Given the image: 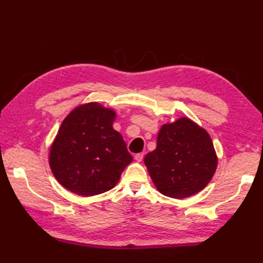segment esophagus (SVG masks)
I'll return each mask as SVG.
<instances>
[{
  "instance_id": "esophagus-1",
  "label": "esophagus",
  "mask_w": 263,
  "mask_h": 263,
  "mask_svg": "<svg viewBox=\"0 0 263 263\" xmlns=\"http://www.w3.org/2000/svg\"><path fill=\"white\" fill-rule=\"evenodd\" d=\"M135 159H136V161H138V163H140V161H142V159H143V154H137L135 156Z\"/></svg>"
}]
</instances>
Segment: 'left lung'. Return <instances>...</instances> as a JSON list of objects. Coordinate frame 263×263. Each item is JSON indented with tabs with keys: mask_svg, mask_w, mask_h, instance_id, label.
Masks as SVG:
<instances>
[{
	"mask_svg": "<svg viewBox=\"0 0 263 263\" xmlns=\"http://www.w3.org/2000/svg\"><path fill=\"white\" fill-rule=\"evenodd\" d=\"M218 157L209 133L189 117L160 127L157 147L144 164L158 191L174 199L189 198L214 177Z\"/></svg>",
	"mask_w": 263,
	"mask_h": 263,
	"instance_id": "8db88e82",
	"label": "left lung"
}]
</instances>
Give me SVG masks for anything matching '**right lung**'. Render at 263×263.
Returning <instances> with one entry per match:
<instances>
[{"label":"right lung","instance_id":"obj_1","mask_svg":"<svg viewBox=\"0 0 263 263\" xmlns=\"http://www.w3.org/2000/svg\"><path fill=\"white\" fill-rule=\"evenodd\" d=\"M116 111L97 102L82 104L63 120L49 148L48 163L58 182L80 197L113 189L132 163L123 137L114 130Z\"/></svg>","mask_w":263,"mask_h":263}]
</instances>
